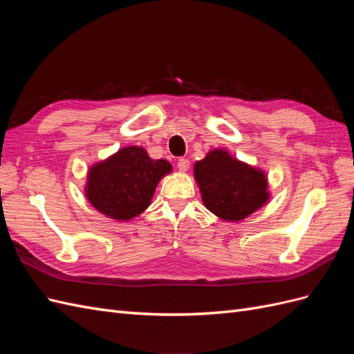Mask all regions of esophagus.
I'll list each match as a JSON object with an SVG mask.
<instances>
[{
	"mask_svg": "<svg viewBox=\"0 0 354 354\" xmlns=\"http://www.w3.org/2000/svg\"><path fill=\"white\" fill-rule=\"evenodd\" d=\"M189 167H190L189 159H186V158H181V159H178V162H177V168L181 171V173H186V171L189 169Z\"/></svg>",
	"mask_w": 354,
	"mask_h": 354,
	"instance_id": "esophagus-1",
	"label": "esophagus"
}]
</instances>
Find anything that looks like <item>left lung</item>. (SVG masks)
<instances>
[{"instance_id":"left-lung-1","label":"left lung","mask_w":354,"mask_h":354,"mask_svg":"<svg viewBox=\"0 0 354 354\" xmlns=\"http://www.w3.org/2000/svg\"><path fill=\"white\" fill-rule=\"evenodd\" d=\"M194 176L203 205L226 221H241L251 216L270 198L267 177L224 149H214L196 160Z\"/></svg>"}]
</instances>
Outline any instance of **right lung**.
Listing matches in <instances>:
<instances>
[{
	"label": "right lung",
	"instance_id": "right-lung-1",
	"mask_svg": "<svg viewBox=\"0 0 354 354\" xmlns=\"http://www.w3.org/2000/svg\"><path fill=\"white\" fill-rule=\"evenodd\" d=\"M171 169L168 160L152 159L143 147L127 146L90 168L85 196L106 217L131 220L151 205L159 180Z\"/></svg>",
	"mask_w": 354,
	"mask_h": 354
}]
</instances>
